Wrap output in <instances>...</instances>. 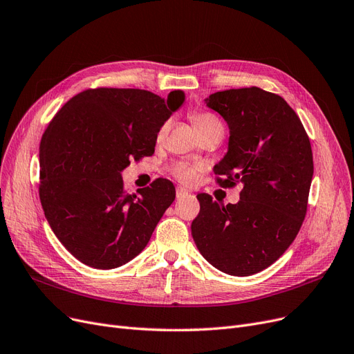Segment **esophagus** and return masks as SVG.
<instances>
[{
	"label": "esophagus",
	"instance_id": "1",
	"mask_svg": "<svg viewBox=\"0 0 354 354\" xmlns=\"http://www.w3.org/2000/svg\"><path fill=\"white\" fill-rule=\"evenodd\" d=\"M176 196H177V199H178V201H180V199H185V197H187V196H189V192H187L186 189H183V187H177Z\"/></svg>",
	"mask_w": 354,
	"mask_h": 354
}]
</instances>
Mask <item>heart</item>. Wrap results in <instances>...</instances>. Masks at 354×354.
<instances>
[{
	"instance_id": "heart-1",
	"label": "heart",
	"mask_w": 354,
	"mask_h": 354,
	"mask_svg": "<svg viewBox=\"0 0 354 354\" xmlns=\"http://www.w3.org/2000/svg\"><path fill=\"white\" fill-rule=\"evenodd\" d=\"M192 119H193L196 131L199 132L201 136L214 132L216 129H223L222 122L216 116L210 115V113H194ZM168 128H169V120L161 124V128L158 131V139H162L165 136ZM196 174H197V169L187 164H178L174 168V176L183 183H192L196 178Z\"/></svg>"
}]
</instances>
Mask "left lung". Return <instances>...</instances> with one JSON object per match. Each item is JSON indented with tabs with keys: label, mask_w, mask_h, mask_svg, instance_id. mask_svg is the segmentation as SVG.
<instances>
[{
	"label": "left lung",
	"mask_w": 354,
	"mask_h": 354,
	"mask_svg": "<svg viewBox=\"0 0 354 354\" xmlns=\"http://www.w3.org/2000/svg\"><path fill=\"white\" fill-rule=\"evenodd\" d=\"M230 129L228 151L214 167L222 187L243 185L239 202L221 205L197 194L192 222L197 250L218 270L251 276L272 266L298 235L314 174L313 151L293 109L257 87L205 98Z\"/></svg>",
	"instance_id": "1"
}]
</instances>
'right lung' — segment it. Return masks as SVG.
<instances>
[{"label":"right lung","mask_w":354,"mask_h":354,"mask_svg":"<svg viewBox=\"0 0 354 354\" xmlns=\"http://www.w3.org/2000/svg\"><path fill=\"white\" fill-rule=\"evenodd\" d=\"M186 94L86 90L56 113L40 140V202L53 234L81 263L100 270L135 259L176 199L173 183L155 180L129 194L122 171L152 155L161 124Z\"/></svg>","instance_id":"add662e5"}]
</instances>
